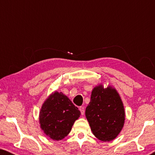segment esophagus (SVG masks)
I'll return each instance as SVG.
<instances>
[{
  "label": "esophagus",
  "instance_id": "obj_1",
  "mask_svg": "<svg viewBox=\"0 0 155 155\" xmlns=\"http://www.w3.org/2000/svg\"><path fill=\"white\" fill-rule=\"evenodd\" d=\"M80 113H81V115H84V108L83 107H80L79 108Z\"/></svg>",
  "mask_w": 155,
  "mask_h": 155
}]
</instances>
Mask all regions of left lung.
<instances>
[{"label":"left lung","instance_id":"8db88e82","mask_svg":"<svg viewBox=\"0 0 155 155\" xmlns=\"http://www.w3.org/2000/svg\"><path fill=\"white\" fill-rule=\"evenodd\" d=\"M85 116L94 136L103 142L111 141L121 131L125 123V110L120 97L111 86L99 84L92 91Z\"/></svg>","mask_w":155,"mask_h":155}]
</instances>
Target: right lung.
Returning <instances> with one entry per match:
<instances>
[{"mask_svg":"<svg viewBox=\"0 0 155 155\" xmlns=\"http://www.w3.org/2000/svg\"><path fill=\"white\" fill-rule=\"evenodd\" d=\"M80 116L78 108L68 97L55 91L41 106L39 117L40 127L51 139L61 140L69 134Z\"/></svg>","mask_w":155,"mask_h":155,"instance_id":"right-lung-1","label":"right lung"}]
</instances>
